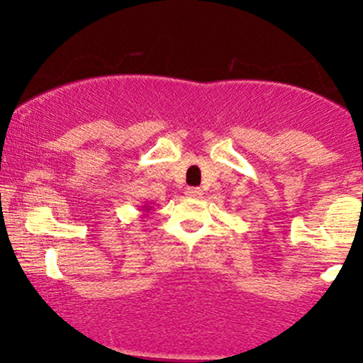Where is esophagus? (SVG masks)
I'll use <instances>...</instances> for the list:
<instances>
[{"label":"esophagus","mask_w":363,"mask_h":363,"mask_svg":"<svg viewBox=\"0 0 363 363\" xmlns=\"http://www.w3.org/2000/svg\"><path fill=\"white\" fill-rule=\"evenodd\" d=\"M186 196H187V198L198 199V198H201V196H203V191L199 189V187H187Z\"/></svg>","instance_id":"esophagus-1"}]
</instances>
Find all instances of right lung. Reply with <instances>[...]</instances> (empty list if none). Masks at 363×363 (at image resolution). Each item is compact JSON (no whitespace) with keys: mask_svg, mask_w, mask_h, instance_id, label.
<instances>
[{"mask_svg":"<svg viewBox=\"0 0 363 363\" xmlns=\"http://www.w3.org/2000/svg\"><path fill=\"white\" fill-rule=\"evenodd\" d=\"M140 210H141V213H143V215L152 213V206H150V205H143V206L140 208Z\"/></svg>","mask_w":363,"mask_h":363,"instance_id":"obj_1","label":"right lung"}]
</instances>
